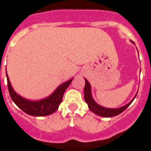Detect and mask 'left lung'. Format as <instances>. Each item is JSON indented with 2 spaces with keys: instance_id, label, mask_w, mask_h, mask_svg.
I'll return each mask as SVG.
<instances>
[{
  "instance_id": "1",
  "label": "left lung",
  "mask_w": 151,
  "mask_h": 151,
  "mask_svg": "<svg viewBox=\"0 0 151 151\" xmlns=\"http://www.w3.org/2000/svg\"><path fill=\"white\" fill-rule=\"evenodd\" d=\"M84 100L86 101V103L88 104L89 109L91 111H93L94 113L98 115V116H102V117H112V116H116L119 114L122 113V111H125L127 108L129 106L134 99L129 102V104L126 105L123 107L119 108V109H107V108H104L101 105H98L94 100H93L92 97H91V86L90 84L88 83V81L85 79V86H84Z\"/></svg>"
}]
</instances>
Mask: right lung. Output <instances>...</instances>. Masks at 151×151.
Returning <instances> with one entry per match:
<instances>
[{"label": "right lung", "instance_id": "obj_1", "mask_svg": "<svg viewBox=\"0 0 151 151\" xmlns=\"http://www.w3.org/2000/svg\"><path fill=\"white\" fill-rule=\"evenodd\" d=\"M7 81L10 96L12 98V101H14L18 108H20L24 112L30 116H45L53 113L58 109L59 105L61 103L63 99V93L70 85L72 79L60 85L50 97L36 101H29L17 95L11 85L8 75Z\"/></svg>", "mask_w": 151, "mask_h": 151}]
</instances>
